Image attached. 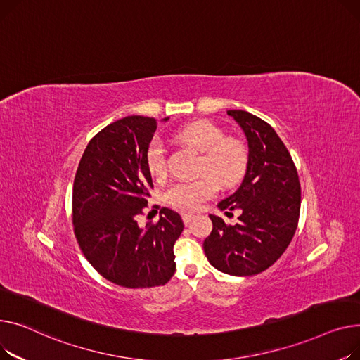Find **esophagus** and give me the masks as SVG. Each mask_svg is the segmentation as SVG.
I'll return each instance as SVG.
<instances>
[{
    "label": "esophagus",
    "instance_id": "obj_1",
    "mask_svg": "<svg viewBox=\"0 0 360 360\" xmlns=\"http://www.w3.org/2000/svg\"><path fill=\"white\" fill-rule=\"evenodd\" d=\"M193 218H195V217H193L192 214H181V219H183L184 225H188L190 222H192Z\"/></svg>",
    "mask_w": 360,
    "mask_h": 360
}]
</instances>
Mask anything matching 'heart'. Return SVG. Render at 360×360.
<instances>
[{
  "instance_id": "heart-1",
  "label": "heart",
  "mask_w": 360,
  "mask_h": 360,
  "mask_svg": "<svg viewBox=\"0 0 360 360\" xmlns=\"http://www.w3.org/2000/svg\"><path fill=\"white\" fill-rule=\"evenodd\" d=\"M179 139L203 153L202 172L215 175L217 179L205 174L196 180L176 181L165 190V202L180 210H196L205 200L215 196L219 187L237 183L247 164L244 148L236 142L225 139L224 132L210 122H195L186 126L179 134ZM145 162L155 177L165 173V153L162 142L155 138L150 142L145 153Z\"/></svg>"
}]
</instances>
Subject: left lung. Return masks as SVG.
Listing matches in <instances>:
<instances>
[{
	"instance_id": "left-lung-1",
	"label": "left lung",
	"mask_w": 360,
	"mask_h": 360,
	"mask_svg": "<svg viewBox=\"0 0 360 360\" xmlns=\"http://www.w3.org/2000/svg\"><path fill=\"white\" fill-rule=\"evenodd\" d=\"M226 115L243 129L248 155L240 187L218 207L240 209L241 215L236 225L209 215L214 226L203 250L219 271L252 276L269 269L292 241L300 219L301 184L289 151L269 123L244 110Z\"/></svg>"
}]
</instances>
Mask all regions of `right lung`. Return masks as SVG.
Segmentation results:
<instances>
[{"label": "right lung", "instance_id": "add662e5", "mask_svg": "<svg viewBox=\"0 0 360 360\" xmlns=\"http://www.w3.org/2000/svg\"><path fill=\"white\" fill-rule=\"evenodd\" d=\"M168 117L162 119L167 122ZM157 119L128 116L87 145L72 188L74 232L82 255L104 279L124 288H153L173 278V247L184 228L162 207L157 224L138 225L153 186L145 153Z\"/></svg>", "mask_w": 360, "mask_h": 360}]
</instances>
